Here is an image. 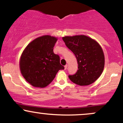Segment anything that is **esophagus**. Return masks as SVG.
Returning <instances> with one entry per match:
<instances>
[{"label":"esophagus","instance_id":"obj_1","mask_svg":"<svg viewBox=\"0 0 123 123\" xmlns=\"http://www.w3.org/2000/svg\"><path fill=\"white\" fill-rule=\"evenodd\" d=\"M64 67H65V69H67V68H68V65H66L65 66H64Z\"/></svg>","mask_w":123,"mask_h":123}]
</instances>
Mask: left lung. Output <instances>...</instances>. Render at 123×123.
<instances>
[{
    "label": "left lung",
    "instance_id": "left-lung-1",
    "mask_svg": "<svg viewBox=\"0 0 123 123\" xmlns=\"http://www.w3.org/2000/svg\"><path fill=\"white\" fill-rule=\"evenodd\" d=\"M62 40L66 47L77 59L78 70L68 77L73 83L80 86L92 84L102 74L105 65V57L100 45L85 35L65 36Z\"/></svg>",
    "mask_w": 123,
    "mask_h": 123
}]
</instances>
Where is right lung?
<instances>
[{"instance_id": "add662e5", "label": "right lung", "mask_w": 123, "mask_h": 123, "mask_svg": "<svg viewBox=\"0 0 123 123\" xmlns=\"http://www.w3.org/2000/svg\"><path fill=\"white\" fill-rule=\"evenodd\" d=\"M57 41V38L49 35L37 37L26 46L21 55V74L33 87H46L58 70L64 69L60 63V56L53 51Z\"/></svg>"}]
</instances>
